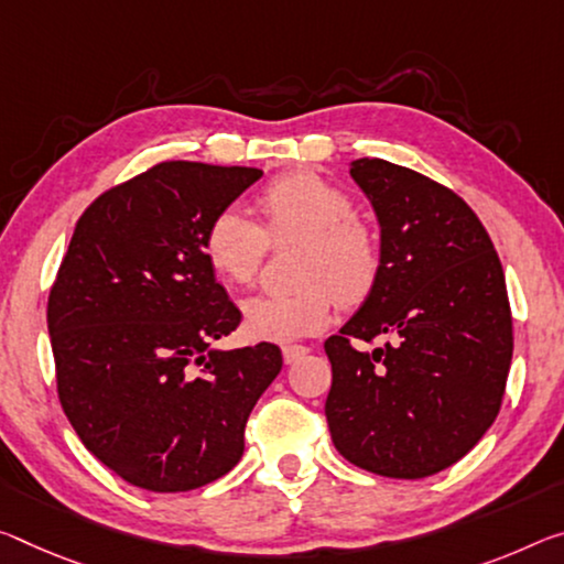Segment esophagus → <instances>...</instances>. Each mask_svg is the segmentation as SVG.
Segmentation results:
<instances>
[{
    "label": "esophagus",
    "instance_id": "34e87169",
    "mask_svg": "<svg viewBox=\"0 0 564 564\" xmlns=\"http://www.w3.org/2000/svg\"><path fill=\"white\" fill-rule=\"evenodd\" d=\"M281 351H283V361L285 364H296L299 359H303V356L308 354V348L301 346V344H285Z\"/></svg>",
    "mask_w": 564,
    "mask_h": 564
}]
</instances>
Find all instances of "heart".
<instances>
[{"label":"heart","instance_id":"heart-1","mask_svg":"<svg viewBox=\"0 0 564 564\" xmlns=\"http://www.w3.org/2000/svg\"><path fill=\"white\" fill-rule=\"evenodd\" d=\"M261 226L243 210L220 208L203 234V253L230 285L256 281L268 240L301 238L296 291L258 293L243 303V324L253 338L293 341L324 328L336 299L359 303L381 271V238L354 213L351 195L311 170L273 177L256 195Z\"/></svg>","mask_w":564,"mask_h":564}]
</instances>
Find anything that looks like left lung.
Segmentation results:
<instances>
[{"label":"left lung","mask_w":564,"mask_h":564,"mask_svg":"<svg viewBox=\"0 0 564 564\" xmlns=\"http://www.w3.org/2000/svg\"><path fill=\"white\" fill-rule=\"evenodd\" d=\"M381 228V271L336 336L326 422L334 446L381 477L459 462L495 422L512 364L505 271L475 210L416 170L351 163ZM379 349H356L354 340Z\"/></svg>","instance_id":"8db88e82"}]
</instances>
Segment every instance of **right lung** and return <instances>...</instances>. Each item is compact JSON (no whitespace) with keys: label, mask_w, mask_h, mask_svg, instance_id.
<instances>
[{"label":"right lung","mask_w":564,"mask_h":564,"mask_svg":"<svg viewBox=\"0 0 564 564\" xmlns=\"http://www.w3.org/2000/svg\"><path fill=\"white\" fill-rule=\"evenodd\" d=\"M263 173L167 160L79 216L47 303L57 394L107 469L187 491L243 457L246 422L279 377L275 344L220 351L240 324L203 234Z\"/></svg>","instance_id":"1"}]
</instances>
